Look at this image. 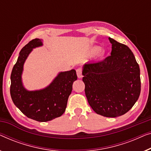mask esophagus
<instances>
[{"instance_id":"esophagus-1","label":"esophagus","mask_w":151,"mask_h":151,"mask_svg":"<svg viewBox=\"0 0 151 151\" xmlns=\"http://www.w3.org/2000/svg\"><path fill=\"white\" fill-rule=\"evenodd\" d=\"M76 73H77V76L78 78H81L82 77V70L81 68H78L76 70Z\"/></svg>"}]
</instances>
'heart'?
Listing matches in <instances>:
<instances>
[{"label":"heart","mask_w":151,"mask_h":151,"mask_svg":"<svg viewBox=\"0 0 151 151\" xmlns=\"http://www.w3.org/2000/svg\"><path fill=\"white\" fill-rule=\"evenodd\" d=\"M90 54L91 55H94V54H97L98 56L100 58L104 57L106 52L104 50H100V47L99 46H94L92 47L90 50Z\"/></svg>","instance_id":"heart-1"}]
</instances>
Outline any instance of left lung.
<instances>
[{
    "instance_id": "8db88e82",
    "label": "left lung",
    "mask_w": 151,
    "mask_h": 151,
    "mask_svg": "<svg viewBox=\"0 0 151 151\" xmlns=\"http://www.w3.org/2000/svg\"><path fill=\"white\" fill-rule=\"evenodd\" d=\"M111 56L83 66L85 94L92 109L106 117L127 113L138 99L140 71L129 47L109 37Z\"/></svg>"
}]
</instances>
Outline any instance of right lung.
Masks as SVG:
<instances>
[{
  "mask_svg": "<svg viewBox=\"0 0 151 151\" xmlns=\"http://www.w3.org/2000/svg\"><path fill=\"white\" fill-rule=\"evenodd\" d=\"M42 45V39H35L21 50L11 74L10 93L15 106L28 118L47 122L65 112L72 85L78 77L75 69L60 72L45 88L36 91L26 89L22 80L24 65L32 50Z\"/></svg>",
  "mask_w": 151,
  "mask_h": 151,
  "instance_id": "add662e5",
  "label": "right lung"
}]
</instances>
